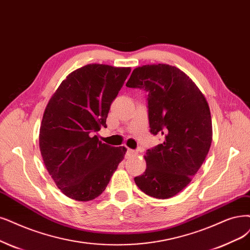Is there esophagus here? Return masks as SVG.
<instances>
[{"mask_svg": "<svg viewBox=\"0 0 250 250\" xmlns=\"http://www.w3.org/2000/svg\"><path fill=\"white\" fill-rule=\"evenodd\" d=\"M137 153H138L137 150H134L131 148H127V150H126V156H133V155H136Z\"/></svg>", "mask_w": 250, "mask_h": 250, "instance_id": "34e87169", "label": "esophagus"}]
</instances>
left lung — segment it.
Listing matches in <instances>:
<instances>
[{"mask_svg":"<svg viewBox=\"0 0 250 250\" xmlns=\"http://www.w3.org/2000/svg\"><path fill=\"white\" fill-rule=\"evenodd\" d=\"M125 85L147 92L150 133L165 137L162 144L146 151V170L135 182L146 195L169 199L191 181L208 154V103L186 73L166 63L136 68Z\"/></svg>","mask_w":250,"mask_h":250,"instance_id":"8db88e82","label":"left lung"}]
</instances>
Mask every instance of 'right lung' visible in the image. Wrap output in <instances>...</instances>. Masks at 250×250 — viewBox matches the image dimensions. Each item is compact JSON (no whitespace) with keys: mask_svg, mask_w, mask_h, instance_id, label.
Returning <instances> with one entry per match:
<instances>
[{"mask_svg":"<svg viewBox=\"0 0 250 250\" xmlns=\"http://www.w3.org/2000/svg\"><path fill=\"white\" fill-rule=\"evenodd\" d=\"M131 68L89 63L62 80L44 111L39 145L46 169L57 187L76 201L103 192L126 148L99 141L94 133L107 127L111 103Z\"/></svg>","mask_w":250,"mask_h":250,"instance_id":"right-lung-1","label":"right lung"}]
</instances>
